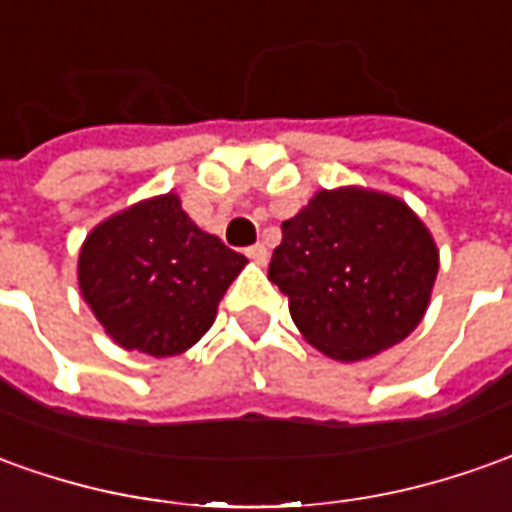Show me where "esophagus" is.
Returning a JSON list of instances; mask_svg holds the SVG:
<instances>
[{"label": "esophagus", "mask_w": 512, "mask_h": 512, "mask_svg": "<svg viewBox=\"0 0 512 512\" xmlns=\"http://www.w3.org/2000/svg\"><path fill=\"white\" fill-rule=\"evenodd\" d=\"M245 253H248V259H253V262H259V264L267 262V248H264L262 242H256V245H250V248L245 250Z\"/></svg>", "instance_id": "esophagus-1"}]
</instances>
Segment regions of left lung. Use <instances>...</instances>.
Segmentation results:
<instances>
[{
	"instance_id": "left-lung-1",
	"label": "left lung",
	"mask_w": 512,
	"mask_h": 512,
	"mask_svg": "<svg viewBox=\"0 0 512 512\" xmlns=\"http://www.w3.org/2000/svg\"><path fill=\"white\" fill-rule=\"evenodd\" d=\"M267 276L317 351L354 362L401 343L421 323L438 248L396 197L334 189L281 225Z\"/></svg>"
}]
</instances>
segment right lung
<instances>
[{"instance_id": "add662e5", "label": "right lung", "mask_w": 512, "mask_h": 512, "mask_svg": "<svg viewBox=\"0 0 512 512\" xmlns=\"http://www.w3.org/2000/svg\"><path fill=\"white\" fill-rule=\"evenodd\" d=\"M245 256L200 231L175 195L105 220L80 250V290L128 351L172 357L195 345Z\"/></svg>"}]
</instances>
